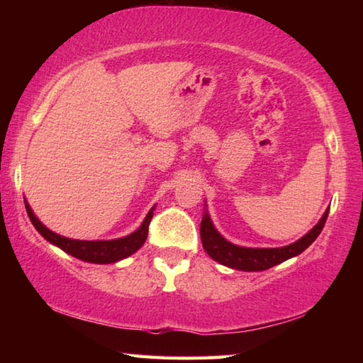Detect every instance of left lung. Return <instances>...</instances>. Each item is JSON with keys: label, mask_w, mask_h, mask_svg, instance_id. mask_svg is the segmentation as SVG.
I'll list each match as a JSON object with an SVG mask.
<instances>
[{"label": "left lung", "mask_w": 363, "mask_h": 363, "mask_svg": "<svg viewBox=\"0 0 363 363\" xmlns=\"http://www.w3.org/2000/svg\"><path fill=\"white\" fill-rule=\"evenodd\" d=\"M328 211L323 213L320 220L312 227V229L306 233L304 237H301L299 240L294 243L286 245V247L280 248H247V247H238V245H233L229 240L220 235L216 230L213 220L208 214L206 203H205V211L203 218H201L200 224V237L201 243H203V248L211 256L214 261L223 264L230 269L237 270H245V272H256V270H266L277 264L284 262L290 257H294L303 253L306 248H309V245L315 240L318 233L322 232L325 223H327Z\"/></svg>", "instance_id": "obj_1"}]
</instances>
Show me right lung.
I'll use <instances>...</instances> for the list:
<instances>
[{"instance_id": "1", "label": "right lung", "mask_w": 363, "mask_h": 363, "mask_svg": "<svg viewBox=\"0 0 363 363\" xmlns=\"http://www.w3.org/2000/svg\"><path fill=\"white\" fill-rule=\"evenodd\" d=\"M26 208H27V214L30 220H32V224L35 225V229L38 230L49 243H52L54 247L60 248L62 251H65V253L72 255L73 257H78V259H82L84 262L112 264L134 255L145 243L147 233H149V224L153 218L155 205L150 208V211L147 213L143 224H140L136 230L130 233V235L121 237V238H113V240H75V238L59 235V233L49 230L48 227L35 216V213L32 208H30L27 200H26Z\"/></svg>"}]
</instances>
